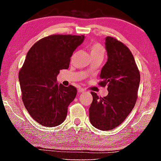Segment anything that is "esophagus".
<instances>
[{
    "instance_id": "esophagus-1",
    "label": "esophagus",
    "mask_w": 161,
    "mask_h": 161,
    "mask_svg": "<svg viewBox=\"0 0 161 161\" xmlns=\"http://www.w3.org/2000/svg\"><path fill=\"white\" fill-rule=\"evenodd\" d=\"M86 92V89L81 88V87L78 89V92H80V93H83V92Z\"/></svg>"
}]
</instances>
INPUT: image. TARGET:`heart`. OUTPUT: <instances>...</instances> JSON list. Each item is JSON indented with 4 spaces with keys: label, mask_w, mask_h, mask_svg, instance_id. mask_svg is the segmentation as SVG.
<instances>
[{
    "label": "heart",
    "mask_w": 161,
    "mask_h": 161,
    "mask_svg": "<svg viewBox=\"0 0 161 161\" xmlns=\"http://www.w3.org/2000/svg\"><path fill=\"white\" fill-rule=\"evenodd\" d=\"M88 48L92 58H96V57H102V58H103V56H104L106 52L105 48L99 43H92L89 45Z\"/></svg>",
    "instance_id": "obj_1"
}]
</instances>
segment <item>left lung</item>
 Returning <instances> with one entry per match:
<instances>
[{
  "instance_id": "8db88e82",
  "label": "left lung",
  "mask_w": 161,
  "mask_h": 161,
  "mask_svg": "<svg viewBox=\"0 0 161 161\" xmlns=\"http://www.w3.org/2000/svg\"><path fill=\"white\" fill-rule=\"evenodd\" d=\"M108 59L100 74L99 85H107V97L92 92L89 120L97 129L108 130L123 123L137 100L140 72L131 52L116 38L106 37Z\"/></svg>"
}]
</instances>
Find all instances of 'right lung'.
<instances>
[{"instance_id":"obj_1","label":"right lung","mask_w":161,"mask_h":161,"mask_svg":"<svg viewBox=\"0 0 161 161\" xmlns=\"http://www.w3.org/2000/svg\"><path fill=\"white\" fill-rule=\"evenodd\" d=\"M84 35H52L32 46L19 72L22 100L30 115L47 127L61 124L67 108L77 95L74 86L57 82L60 69L69 66L73 52L83 42Z\"/></svg>"}]
</instances>
